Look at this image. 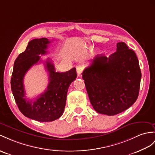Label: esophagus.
Returning <instances> with one entry per match:
<instances>
[{"mask_svg": "<svg viewBox=\"0 0 155 155\" xmlns=\"http://www.w3.org/2000/svg\"><path fill=\"white\" fill-rule=\"evenodd\" d=\"M83 70H84V66H83L79 65L76 67V71H77V74H78V75H81Z\"/></svg>", "mask_w": 155, "mask_h": 155, "instance_id": "34e87169", "label": "esophagus"}]
</instances>
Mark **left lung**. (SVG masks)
<instances>
[{
  "label": "left lung",
  "instance_id": "left-lung-1",
  "mask_svg": "<svg viewBox=\"0 0 155 155\" xmlns=\"http://www.w3.org/2000/svg\"><path fill=\"white\" fill-rule=\"evenodd\" d=\"M107 58L97 54L82 73L91 103L100 114L113 116L136 101L141 72L135 52L124 42Z\"/></svg>",
  "mask_w": 155,
  "mask_h": 155
}]
</instances>
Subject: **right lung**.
<instances>
[{"label": "right lung", "instance_id": "obj_1", "mask_svg": "<svg viewBox=\"0 0 155 155\" xmlns=\"http://www.w3.org/2000/svg\"><path fill=\"white\" fill-rule=\"evenodd\" d=\"M50 41L47 38L29 41L25 51L15 60L10 82L19 110L28 118L43 122L54 121L62 115L68 90L77 77L75 68L66 72H56L54 64L48 59L45 63L49 81L47 89L35 100L26 98L24 86L25 74L30 68L41 61L39 54L47 53L46 49Z\"/></svg>", "mask_w": 155, "mask_h": 155}]
</instances>
